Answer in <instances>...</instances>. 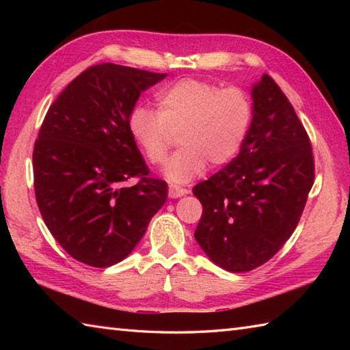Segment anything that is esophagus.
I'll return each instance as SVG.
<instances>
[{
  "label": "esophagus",
  "instance_id": "esophagus-1",
  "mask_svg": "<svg viewBox=\"0 0 350 350\" xmlns=\"http://www.w3.org/2000/svg\"><path fill=\"white\" fill-rule=\"evenodd\" d=\"M185 194H188V191L180 187H176V185H170L168 188V197L170 198H179L183 197Z\"/></svg>",
  "mask_w": 350,
  "mask_h": 350
}]
</instances>
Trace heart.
Returning <instances> with one entry per match:
<instances>
[{"label": "heart", "instance_id": "obj_1", "mask_svg": "<svg viewBox=\"0 0 350 350\" xmlns=\"http://www.w3.org/2000/svg\"><path fill=\"white\" fill-rule=\"evenodd\" d=\"M158 111L133 107L128 131L152 165L167 158L173 135L180 150L167 163L163 174L173 183H187L202 174L207 163L222 167L239 153L252 120V105L241 88L183 78L156 93Z\"/></svg>", "mask_w": 350, "mask_h": 350}]
</instances>
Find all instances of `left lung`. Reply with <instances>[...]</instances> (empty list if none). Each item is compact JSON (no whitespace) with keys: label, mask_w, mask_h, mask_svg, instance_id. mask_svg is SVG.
<instances>
[{"label":"left lung","mask_w":350,"mask_h":350,"mask_svg":"<svg viewBox=\"0 0 350 350\" xmlns=\"http://www.w3.org/2000/svg\"><path fill=\"white\" fill-rule=\"evenodd\" d=\"M252 120L236 158L196 185L203 215L194 237L228 272H248L277 254L298 226L314 180L306 129L263 73L251 87Z\"/></svg>","instance_id":"1"}]
</instances>
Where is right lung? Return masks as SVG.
Masks as SVG:
<instances>
[{"label": "right lung", "mask_w": 350, "mask_h": 350, "mask_svg": "<svg viewBox=\"0 0 350 350\" xmlns=\"http://www.w3.org/2000/svg\"><path fill=\"white\" fill-rule=\"evenodd\" d=\"M167 73L102 63L64 88L44 117L33 152L34 191L55 241L78 262L113 266L128 257L167 202L128 131L139 96ZM140 182L131 189L121 183Z\"/></svg>", "instance_id": "add662e5"}]
</instances>
